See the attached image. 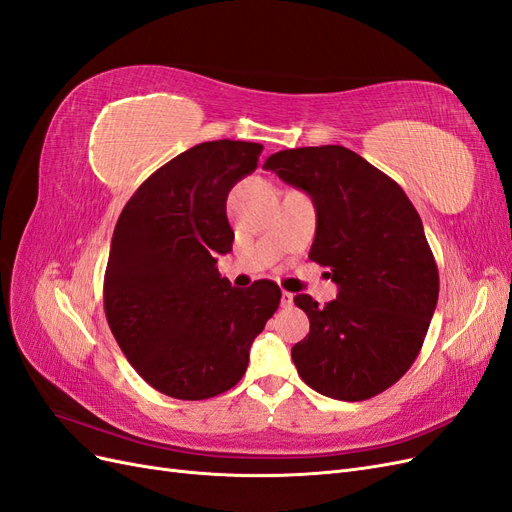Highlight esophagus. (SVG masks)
Segmentation results:
<instances>
[{"label": "esophagus", "mask_w": 512, "mask_h": 512, "mask_svg": "<svg viewBox=\"0 0 512 512\" xmlns=\"http://www.w3.org/2000/svg\"><path fill=\"white\" fill-rule=\"evenodd\" d=\"M292 305V294L290 292H282V307H290Z\"/></svg>", "instance_id": "esophagus-1"}]
</instances>
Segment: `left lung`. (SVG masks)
Returning a JSON list of instances; mask_svg holds the SVG:
<instances>
[{
  "label": "left lung",
  "mask_w": 512,
  "mask_h": 512,
  "mask_svg": "<svg viewBox=\"0 0 512 512\" xmlns=\"http://www.w3.org/2000/svg\"><path fill=\"white\" fill-rule=\"evenodd\" d=\"M267 170L309 194L316 237L309 258L331 269L337 299L294 305L309 333L292 346L301 380L320 395L363 401L393 386L421 352L440 277L423 222L399 185L342 145L299 147Z\"/></svg>",
  "instance_id": "8db88e82"
}]
</instances>
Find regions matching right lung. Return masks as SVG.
<instances>
[{
	"label": "right lung",
	"mask_w": 512,
	"mask_h": 512,
	"mask_svg": "<svg viewBox=\"0 0 512 512\" xmlns=\"http://www.w3.org/2000/svg\"><path fill=\"white\" fill-rule=\"evenodd\" d=\"M262 145L200 143L158 168L123 207L104 273V312L121 352L153 389L209 399L235 386L282 299L271 280L247 290L220 277L232 250L226 198Z\"/></svg>",
	"instance_id": "1"
}]
</instances>
